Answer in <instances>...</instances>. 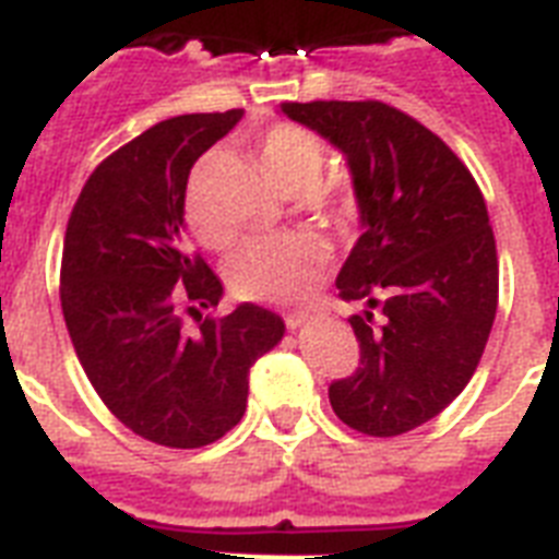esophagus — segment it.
Segmentation results:
<instances>
[{
    "label": "esophagus",
    "instance_id": "1",
    "mask_svg": "<svg viewBox=\"0 0 559 559\" xmlns=\"http://www.w3.org/2000/svg\"><path fill=\"white\" fill-rule=\"evenodd\" d=\"M308 317H311V311H308V308H297V311H288V314H285V325H288V329H300Z\"/></svg>",
    "mask_w": 559,
    "mask_h": 559
}]
</instances>
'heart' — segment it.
Masks as SVG:
<instances>
[{
  "label": "heart",
  "instance_id": "1",
  "mask_svg": "<svg viewBox=\"0 0 559 559\" xmlns=\"http://www.w3.org/2000/svg\"><path fill=\"white\" fill-rule=\"evenodd\" d=\"M259 158L280 190L308 195L323 181L329 153L323 141L306 127L280 123L267 129L259 141ZM187 225L210 251L230 242V230L204 216L193 190L187 193ZM323 267L325 251L320 242L297 234L271 236L245 242L227 262V280L242 300L285 302L302 297L323 276Z\"/></svg>",
  "mask_w": 559,
  "mask_h": 559
}]
</instances>
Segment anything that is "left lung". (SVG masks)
<instances>
[{
    "instance_id": "obj_1",
    "label": "left lung",
    "mask_w": 559,
    "mask_h": 559,
    "mask_svg": "<svg viewBox=\"0 0 559 559\" xmlns=\"http://www.w3.org/2000/svg\"><path fill=\"white\" fill-rule=\"evenodd\" d=\"M346 155L364 234L337 274L360 366L329 386L352 430L390 439L467 386L497 317L499 262L471 169L439 135L381 100L283 103ZM379 317H373V311Z\"/></svg>"
}]
</instances>
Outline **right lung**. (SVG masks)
Returning a JSON list of instances; mask_svg holds the SVG:
<instances>
[{
    "mask_svg": "<svg viewBox=\"0 0 559 559\" xmlns=\"http://www.w3.org/2000/svg\"><path fill=\"white\" fill-rule=\"evenodd\" d=\"M239 120L242 109L155 123L88 176L66 227L60 302L80 366L120 424L164 448L234 430L251 366L285 334L253 302L202 320L225 288L185 239L190 169Z\"/></svg>",
    "mask_w": 559,
    "mask_h": 559,
    "instance_id": "add662e5",
    "label": "right lung"
}]
</instances>
